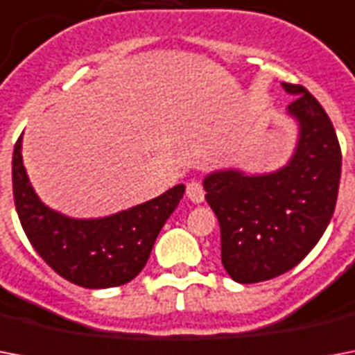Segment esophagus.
Here are the masks:
<instances>
[{
  "instance_id": "1",
  "label": "esophagus",
  "mask_w": 355,
  "mask_h": 355,
  "mask_svg": "<svg viewBox=\"0 0 355 355\" xmlns=\"http://www.w3.org/2000/svg\"><path fill=\"white\" fill-rule=\"evenodd\" d=\"M186 195H188V199L191 200V202H202L205 200V186L199 182V180H191V182H188V186H186Z\"/></svg>"
}]
</instances>
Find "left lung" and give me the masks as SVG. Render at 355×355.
<instances>
[{
	"label": "left lung",
	"instance_id": "8db88e82",
	"mask_svg": "<svg viewBox=\"0 0 355 355\" xmlns=\"http://www.w3.org/2000/svg\"><path fill=\"white\" fill-rule=\"evenodd\" d=\"M298 121V144L286 167L269 175L236 169L205 178L206 200L221 227V261L232 280L256 284L284 275L317 245L336 210L341 147L320 103L304 86L284 83Z\"/></svg>",
	"mask_w": 355,
	"mask_h": 355
}]
</instances>
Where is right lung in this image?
Returning a JSON list of instances; mask_svg holds the SVG:
<instances>
[{"mask_svg":"<svg viewBox=\"0 0 355 355\" xmlns=\"http://www.w3.org/2000/svg\"><path fill=\"white\" fill-rule=\"evenodd\" d=\"M184 189L178 184L156 199L101 219H71L38 199L21 160V136L14 145L12 193L25 236L57 275L86 289L123 286L141 272Z\"/></svg>","mask_w":355,"mask_h":355,"instance_id":"add662e5","label":"right lung"}]
</instances>
